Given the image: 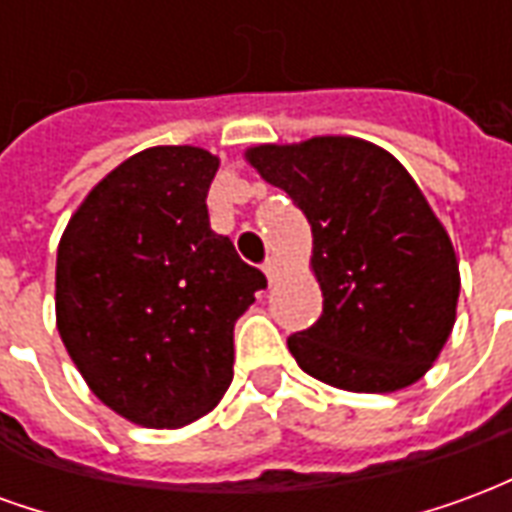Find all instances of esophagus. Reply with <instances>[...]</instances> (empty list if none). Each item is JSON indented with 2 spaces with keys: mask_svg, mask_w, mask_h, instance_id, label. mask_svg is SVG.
<instances>
[{
  "mask_svg": "<svg viewBox=\"0 0 512 512\" xmlns=\"http://www.w3.org/2000/svg\"><path fill=\"white\" fill-rule=\"evenodd\" d=\"M263 271H266L268 282L274 285V282H277V279H279V260H277V257H268L266 266H263Z\"/></svg>",
  "mask_w": 512,
  "mask_h": 512,
  "instance_id": "esophagus-1",
  "label": "esophagus"
}]
</instances>
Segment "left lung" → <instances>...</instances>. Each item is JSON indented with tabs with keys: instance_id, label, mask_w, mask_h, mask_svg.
I'll list each match as a JSON object with an SVG mask.
<instances>
[{
	"instance_id": "8db88e82",
	"label": "left lung",
	"mask_w": 512,
	"mask_h": 512,
	"mask_svg": "<svg viewBox=\"0 0 512 512\" xmlns=\"http://www.w3.org/2000/svg\"><path fill=\"white\" fill-rule=\"evenodd\" d=\"M244 158L312 227L323 312L288 340L301 370L367 395L417 384L455 326L461 271L408 169L359 136L255 145Z\"/></svg>"
}]
</instances>
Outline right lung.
I'll list each match as a JSON object with an SVG mask.
<instances>
[{
	"label": "right lung",
	"instance_id": "1",
	"mask_svg": "<svg viewBox=\"0 0 512 512\" xmlns=\"http://www.w3.org/2000/svg\"><path fill=\"white\" fill-rule=\"evenodd\" d=\"M219 156L139 150L98 180L57 246V332L93 395L142 428L205 417L233 381L235 321L266 288L208 222Z\"/></svg>",
	"mask_w": 512,
	"mask_h": 512
}]
</instances>
